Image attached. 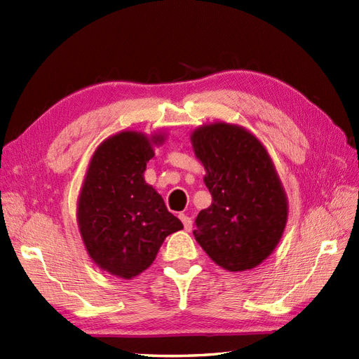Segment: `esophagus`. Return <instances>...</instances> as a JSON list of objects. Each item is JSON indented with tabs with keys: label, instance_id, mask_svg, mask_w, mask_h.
Masks as SVG:
<instances>
[{
	"label": "esophagus",
	"instance_id": "esophagus-1",
	"mask_svg": "<svg viewBox=\"0 0 359 359\" xmlns=\"http://www.w3.org/2000/svg\"><path fill=\"white\" fill-rule=\"evenodd\" d=\"M179 218H180V221L183 222V227H185V230H187V231H191V229H192V219L188 217V215L179 213Z\"/></svg>",
	"mask_w": 359,
	"mask_h": 359
}]
</instances>
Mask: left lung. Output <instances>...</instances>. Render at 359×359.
<instances>
[{
    "mask_svg": "<svg viewBox=\"0 0 359 359\" xmlns=\"http://www.w3.org/2000/svg\"><path fill=\"white\" fill-rule=\"evenodd\" d=\"M191 142L212 194V204L196 219L194 238L222 269H254L280 243L289 217L273 161L252 132L227 121L194 129Z\"/></svg>",
    "mask_w": 359,
    "mask_h": 359,
    "instance_id": "8db88e82",
    "label": "left lung"
}]
</instances>
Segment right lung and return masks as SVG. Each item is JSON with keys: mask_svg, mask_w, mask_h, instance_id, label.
I'll use <instances>...</instances> for the list:
<instances>
[{"mask_svg": "<svg viewBox=\"0 0 359 359\" xmlns=\"http://www.w3.org/2000/svg\"><path fill=\"white\" fill-rule=\"evenodd\" d=\"M165 140V132L121 130L90 158L78 196V229L90 259L117 278L144 272L168 234L183 229L144 180L147 162Z\"/></svg>", "mask_w": 359, "mask_h": 359, "instance_id": "right-lung-1", "label": "right lung"}]
</instances>
